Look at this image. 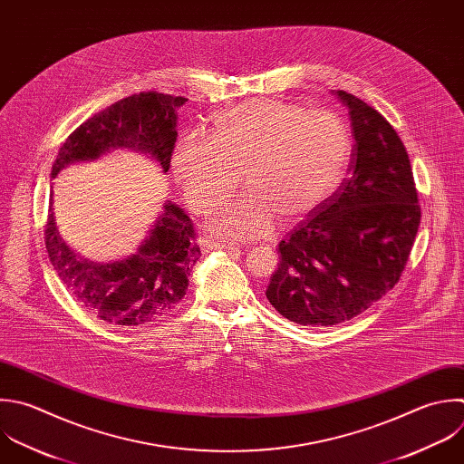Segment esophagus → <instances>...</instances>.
I'll return each mask as SVG.
<instances>
[{"instance_id":"esophagus-1","label":"esophagus","mask_w":464,"mask_h":464,"mask_svg":"<svg viewBox=\"0 0 464 464\" xmlns=\"http://www.w3.org/2000/svg\"><path fill=\"white\" fill-rule=\"evenodd\" d=\"M199 245H201V248L203 250H214V248H227V250H236V245H232V243H223V241H216V239H212V237H203V239H199Z\"/></svg>"}]
</instances>
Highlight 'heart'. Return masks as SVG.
<instances>
[{
  "instance_id": "1",
  "label": "heart",
  "mask_w": 464,
  "mask_h": 464,
  "mask_svg": "<svg viewBox=\"0 0 464 464\" xmlns=\"http://www.w3.org/2000/svg\"><path fill=\"white\" fill-rule=\"evenodd\" d=\"M352 158L346 123L332 112L279 100H248L219 111L208 138L183 134L172 150V174L190 208L210 214L236 190L246 194L214 221L228 237L261 234L277 216L295 219L341 185Z\"/></svg>"
}]
</instances>
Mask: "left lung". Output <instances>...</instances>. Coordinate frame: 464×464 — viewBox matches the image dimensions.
I'll list each match as a JSON object with an SVG mask.
<instances>
[{"label":"left lung","instance_id":"1","mask_svg":"<svg viewBox=\"0 0 464 464\" xmlns=\"http://www.w3.org/2000/svg\"><path fill=\"white\" fill-rule=\"evenodd\" d=\"M353 134L348 178L279 246L266 299L303 326L350 321L399 281L420 223L406 149L359 98L337 91Z\"/></svg>","mask_w":464,"mask_h":464}]
</instances>
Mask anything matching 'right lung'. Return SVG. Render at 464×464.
Here are the masks:
<instances>
[{"label": "right lung", "instance_id": "obj_1", "mask_svg": "<svg viewBox=\"0 0 464 464\" xmlns=\"http://www.w3.org/2000/svg\"><path fill=\"white\" fill-rule=\"evenodd\" d=\"M183 96L156 91L120 100L80 125L63 143L51 176L76 161L96 160L114 149H132L170 169L178 140V109ZM45 245L62 283L87 312L118 326H141L172 312L188 288V276L201 256L190 218L174 203L150 228L136 254L123 261L98 265L80 259L62 239L53 194Z\"/></svg>", "mask_w": 464, "mask_h": 464}]
</instances>
